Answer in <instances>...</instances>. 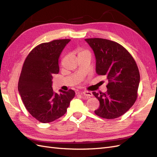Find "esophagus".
<instances>
[{
  "label": "esophagus",
  "mask_w": 157,
  "mask_h": 157,
  "mask_svg": "<svg viewBox=\"0 0 157 157\" xmlns=\"http://www.w3.org/2000/svg\"><path fill=\"white\" fill-rule=\"evenodd\" d=\"M78 94H83L84 95V96H88V97H91L93 96V94L91 92H88V91H84V92H78Z\"/></svg>",
  "instance_id": "esophagus-1"
}]
</instances>
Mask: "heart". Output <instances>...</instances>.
I'll return each instance as SVG.
<instances>
[{
	"label": "heart",
	"mask_w": 157,
	"mask_h": 157,
	"mask_svg": "<svg viewBox=\"0 0 157 157\" xmlns=\"http://www.w3.org/2000/svg\"><path fill=\"white\" fill-rule=\"evenodd\" d=\"M86 52V51H82V52ZM80 53H81V52H80Z\"/></svg>",
	"instance_id": "b5f03b06"
}]
</instances>
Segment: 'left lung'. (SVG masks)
Segmentation results:
<instances>
[{"label": "left lung", "mask_w": 157, "mask_h": 157, "mask_svg": "<svg viewBox=\"0 0 157 157\" xmlns=\"http://www.w3.org/2000/svg\"><path fill=\"white\" fill-rule=\"evenodd\" d=\"M96 58V72L108 80L106 93L92 94L99 101L95 111L99 117L113 119L124 115L134 105L140 82L138 68L124 47L107 39H85Z\"/></svg>", "instance_id": "8db88e82"}]
</instances>
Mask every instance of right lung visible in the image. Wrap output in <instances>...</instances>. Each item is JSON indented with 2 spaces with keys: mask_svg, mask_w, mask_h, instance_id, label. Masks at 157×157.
<instances>
[{
  "mask_svg": "<svg viewBox=\"0 0 157 157\" xmlns=\"http://www.w3.org/2000/svg\"><path fill=\"white\" fill-rule=\"evenodd\" d=\"M70 40H55L38 45L23 63L18 92L27 110L40 122L48 123L62 117L75 97L73 90H59L57 94L52 87V75L59 71V56Z\"/></svg>",
  "mask_w": 157,
  "mask_h": 157,
  "instance_id": "add662e5",
  "label": "right lung"
}]
</instances>
